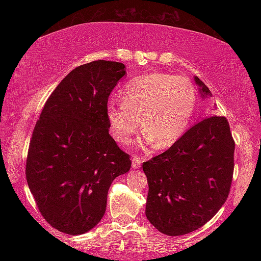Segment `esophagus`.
<instances>
[{
  "label": "esophagus",
  "mask_w": 261,
  "mask_h": 261,
  "mask_svg": "<svg viewBox=\"0 0 261 261\" xmlns=\"http://www.w3.org/2000/svg\"><path fill=\"white\" fill-rule=\"evenodd\" d=\"M144 161L143 158H140L138 155H134L132 156V167L134 168H139V166L141 165V162Z\"/></svg>",
  "instance_id": "1"
}]
</instances>
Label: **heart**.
Wrapping results in <instances>:
<instances>
[{
	"mask_svg": "<svg viewBox=\"0 0 261 261\" xmlns=\"http://www.w3.org/2000/svg\"><path fill=\"white\" fill-rule=\"evenodd\" d=\"M121 102H109L106 108L114 139L129 145L143 126L147 143L155 141L159 148H166L188 130L197 93L187 77L152 72L127 82L121 91Z\"/></svg>",
	"mask_w": 261,
	"mask_h": 261,
	"instance_id": "heart-1",
	"label": "heart"
}]
</instances>
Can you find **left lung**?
Here are the masks:
<instances>
[{"mask_svg": "<svg viewBox=\"0 0 261 261\" xmlns=\"http://www.w3.org/2000/svg\"><path fill=\"white\" fill-rule=\"evenodd\" d=\"M194 81L202 96H212L199 78ZM233 152L227 118L211 116L190 127L166 152L144 162L149 222L169 236L185 235L208 222L230 192Z\"/></svg>", "mask_w": 261, "mask_h": 261, "instance_id": "obj_1", "label": "left lung"}]
</instances>
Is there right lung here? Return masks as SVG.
I'll return each mask as SVG.
<instances>
[{
	"instance_id": "right-lung-1",
	"label": "right lung",
	"mask_w": 261,
	"mask_h": 261,
	"mask_svg": "<svg viewBox=\"0 0 261 261\" xmlns=\"http://www.w3.org/2000/svg\"><path fill=\"white\" fill-rule=\"evenodd\" d=\"M124 64L93 61L73 69L46 101L26 158V179L53 228L82 235L106 212L108 190L131 168L109 135L108 98Z\"/></svg>"
}]
</instances>
